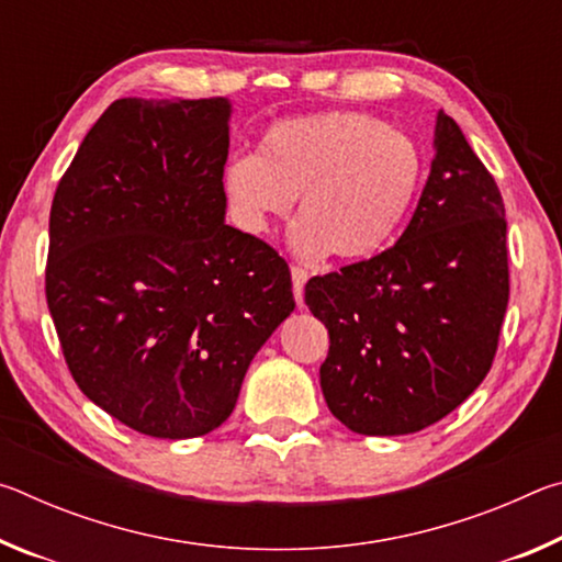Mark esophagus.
I'll return each instance as SVG.
<instances>
[{
  "mask_svg": "<svg viewBox=\"0 0 562 562\" xmlns=\"http://www.w3.org/2000/svg\"><path fill=\"white\" fill-rule=\"evenodd\" d=\"M290 272H292V292H294V302L300 304H304V282H307V272H304L302 268H297V265H292L290 268Z\"/></svg>",
  "mask_w": 562,
  "mask_h": 562,
  "instance_id": "esophagus-1",
  "label": "esophagus"
}]
</instances>
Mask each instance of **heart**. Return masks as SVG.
I'll list each match as a JSON object with an SVG mask.
<instances>
[{"instance_id": "1", "label": "heart", "mask_w": 562, "mask_h": 562, "mask_svg": "<svg viewBox=\"0 0 562 562\" xmlns=\"http://www.w3.org/2000/svg\"><path fill=\"white\" fill-rule=\"evenodd\" d=\"M424 180L412 138L357 111L284 119L262 133L258 156H235L223 190L235 223L265 235L297 198L292 247L302 258L367 260L392 243Z\"/></svg>"}]
</instances>
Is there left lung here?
Returning a JSON list of instances; mask_svg holds the SVG:
<instances>
[{"label":"left lung","mask_w":562,"mask_h":562,"mask_svg":"<svg viewBox=\"0 0 562 562\" xmlns=\"http://www.w3.org/2000/svg\"><path fill=\"white\" fill-rule=\"evenodd\" d=\"M325 322L319 384L355 434L402 436L451 414L486 379L508 307L506 207L451 116L402 237L304 288Z\"/></svg>","instance_id":"left-lung-1"}]
</instances>
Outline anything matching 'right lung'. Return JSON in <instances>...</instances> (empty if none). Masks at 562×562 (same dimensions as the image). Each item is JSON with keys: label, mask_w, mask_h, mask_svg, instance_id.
<instances>
[{"label": "right lung", "mask_w": 562, "mask_h": 562, "mask_svg": "<svg viewBox=\"0 0 562 562\" xmlns=\"http://www.w3.org/2000/svg\"><path fill=\"white\" fill-rule=\"evenodd\" d=\"M227 121V99L113 101L54 193L46 302L66 364L156 439L217 429L294 310L288 262L225 225Z\"/></svg>", "instance_id": "1"}]
</instances>
